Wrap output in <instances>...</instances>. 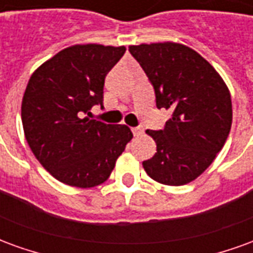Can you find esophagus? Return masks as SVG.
<instances>
[{
  "mask_svg": "<svg viewBox=\"0 0 253 253\" xmlns=\"http://www.w3.org/2000/svg\"><path fill=\"white\" fill-rule=\"evenodd\" d=\"M132 134H134V137H141L143 134V130L141 127H132L131 128Z\"/></svg>",
  "mask_w": 253,
  "mask_h": 253,
  "instance_id": "1",
  "label": "esophagus"
}]
</instances>
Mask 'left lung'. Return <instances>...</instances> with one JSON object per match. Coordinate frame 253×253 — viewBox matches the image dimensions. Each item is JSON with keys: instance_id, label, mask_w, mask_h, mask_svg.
Returning <instances> with one entry per match:
<instances>
[{"instance_id": "obj_1", "label": "left lung", "mask_w": 253, "mask_h": 253, "mask_svg": "<svg viewBox=\"0 0 253 253\" xmlns=\"http://www.w3.org/2000/svg\"><path fill=\"white\" fill-rule=\"evenodd\" d=\"M128 50L150 80L157 108L172 111L164 130L146 134L157 153L143 169L165 186H184L210 167L232 126V99L214 67L190 47L164 42Z\"/></svg>"}]
</instances>
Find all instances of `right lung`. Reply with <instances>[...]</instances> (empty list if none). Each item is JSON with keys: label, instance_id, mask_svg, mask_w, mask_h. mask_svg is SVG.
I'll list each match as a JSON object with an SVG mask.
<instances>
[{"label": "right lung", "instance_id": "right-lung-1", "mask_svg": "<svg viewBox=\"0 0 253 253\" xmlns=\"http://www.w3.org/2000/svg\"><path fill=\"white\" fill-rule=\"evenodd\" d=\"M125 51V46L74 44L31 76L21 103L25 139L44 169L63 184L92 188L104 183L131 141L126 125L89 119V110L103 105L107 73Z\"/></svg>", "mask_w": 253, "mask_h": 253}]
</instances>
